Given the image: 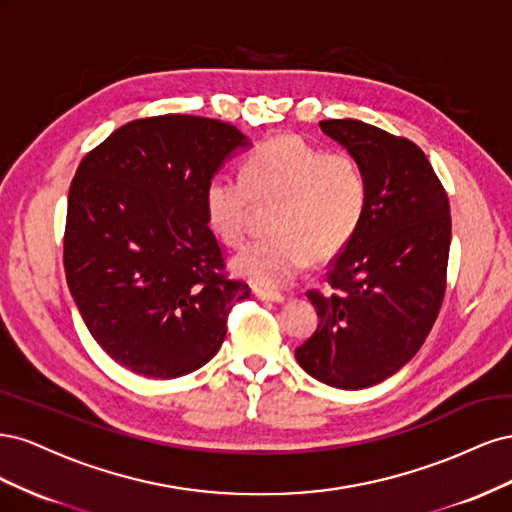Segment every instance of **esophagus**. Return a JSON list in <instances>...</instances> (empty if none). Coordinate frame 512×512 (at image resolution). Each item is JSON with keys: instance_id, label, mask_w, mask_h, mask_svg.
Returning <instances> with one entry per match:
<instances>
[{"instance_id": "34e87169", "label": "esophagus", "mask_w": 512, "mask_h": 512, "mask_svg": "<svg viewBox=\"0 0 512 512\" xmlns=\"http://www.w3.org/2000/svg\"><path fill=\"white\" fill-rule=\"evenodd\" d=\"M254 294L260 301H271V303H284L286 297L277 290H265V288H254Z\"/></svg>"}]
</instances>
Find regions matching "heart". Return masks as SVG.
<instances>
[{"label": "heart", "instance_id": "b5f03b06", "mask_svg": "<svg viewBox=\"0 0 512 512\" xmlns=\"http://www.w3.org/2000/svg\"><path fill=\"white\" fill-rule=\"evenodd\" d=\"M369 203V181L350 151H327L301 136L282 134L258 143L241 175L215 173L203 190L209 228L226 245H241L254 207H269L271 235L241 250L232 269L262 288L301 275L314 256L329 260L359 232Z\"/></svg>", "mask_w": 512, "mask_h": 512}]
</instances>
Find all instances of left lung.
<instances>
[{
	"label": "left lung",
	"mask_w": 512,
	"mask_h": 512,
	"mask_svg": "<svg viewBox=\"0 0 512 512\" xmlns=\"http://www.w3.org/2000/svg\"><path fill=\"white\" fill-rule=\"evenodd\" d=\"M320 130L361 162L369 203L354 239L309 290L318 329L294 350L299 365L335 389H367L421 350L438 318L451 250V207L425 153L359 119Z\"/></svg>",
	"instance_id": "obj_1"
}]
</instances>
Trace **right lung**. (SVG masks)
I'll list each match as a JSON object with an SVG mask.
<instances>
[{"mask_svg":"<svg viewBox=\"0 0 512 512\" xmlns=\"http://www.w3.org/2000/svg\"><path fill=\"white\" fill-rule=\"evenodd\" d=\"M247 138L220 119L158 115L115 130L68 194L64 269L100 348L134 374L179 378L220 350L250 286L226 277L203 190Z\"/></svg>","mask_w":512,"mask_h":512,"instance_id":"1","label":"right lung"}]
</instances>
